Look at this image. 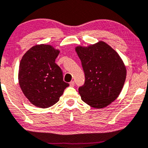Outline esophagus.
Masks as SVG:
<instances>
[{
    "instance_id": "obj_1",
    "label": "esophagus",
    "mask_w": 148,
    "mask_h": 148,
    "mask_svg": "<svg viewBox=\"0 0 148 148\" xmlns=\"http://www.w3.org/2000/svg\"><path fill=\"white\" fill-rule=\"evenodd\" d=\"M74 84H75L74 81H71V82H70V86L73 87V86H74Z\"/></svg>"
}]
</instances>
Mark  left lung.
<instances>
[{"instance_id":"obj_1","label":"left lung","mask_w":148,"mask_h":148,"mask_svg":"<svg viewBox=\"0 0 148 148\" xmlns=\"http://www.w3.org/2000/svg\"><path fill=\"white\" fill-rule=\"evenodd\" d=\"M85 82L78 88L82 101L95 108H102L120 94L126 78L123 61L113 48L99 42L88 47L78 46Z\"/></svg>"}]
</instances>
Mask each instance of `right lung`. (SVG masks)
Returning a JSON list of instances; mask_svg holds the SVG:
<instances>
[{
    "instance_id": "add662e5",
    "label": "right lung",
    "mask_w": 148,
    "mask_h": 148,
    "mask_svg": "<svg viewBox=\"0 0 148 148\" xmlns=\"http://www.w3.org/2000/svg\"><path fill=\"white\" fill-rule=\"evenodd\" d=\"M60 51L46 45H36L26 52L19 66L18 82L25 96L35 106L46 108L59 101L69 84L63 80L55 63Z\"/></svg>"
}]
</instances>
